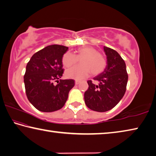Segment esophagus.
<instances>
[{
	"mask_svg": "<svg viewBox=\"0 0 156 156\" xmlns=\"http://www.w3.org/2000/svg\"><path fill=\"white\" fill-rule=\"evenodd\" d=\"M79 83H80V81L77 80H75V85H78Z\"/></svg>",
	"mask_w": 156,
	"mask_h": 156,
	"instance_id": "esophagus-1",
	"label": "esophagus"
}]
</instances>
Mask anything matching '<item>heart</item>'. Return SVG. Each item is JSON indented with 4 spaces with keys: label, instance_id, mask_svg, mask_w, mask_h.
<instances>
[{
    "label": "heart",
    "instance_id": "b5f03b06",
    "mask_svg": "<svg viewBox=\"0 0 156 156\" xmlns=\"http://www.w3.org/2000/svg\"><path fill=\"white\" fill-rule=\"evenodd\" d=\"M80 59V65L76 66L66 71L68 78L81 80L90 73L98 75L103 73L107 66L104 56L99 53L92 46H84L77 49L75 55L70 52H66L62 57V64L65 67H70L76 64Z\"/></svg>",
    "mask_w": 156,
    "mask_h": 156
}]
</instances>
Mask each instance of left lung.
<instances>
[{"label":"left lung","instance_id":"obj_1","mask_svg":"<svg viewBox=\"0 0 156 156\" xmlns=\"http://www.w3.org/2000/svg\"><path fill=\"white\" fill-rule=\"evenodd\" d=\"M107 56V66L102 73L88 80V89L84 93L87 107L99 112L110 110L123 97L128 75L126 65L121 55L112 48L103 47Z\"/></svg>","mask_w":156,"mask_h":156}]
</instances>
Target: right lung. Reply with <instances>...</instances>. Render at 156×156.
<instances>
[{
  "label": "right lung",
  "mask_w": 156,
  "mask_h": 156,
  "mask_svg": "<svg viewBox=\"0 0 156 156\" xmlns=\"http://www.w3.org/2000/svg\"><path fill=\"white\" fill-rule=\"evenodd\" d=\"M68 49L62 45L48 46L35 53L27 63L24 76L26 94L39 111L52 112L60 110L75 86L73 80H60L64 73L62 57ZM54 81L57 85L53 84Z\"/></svg>",
  "instance_id": "1"
}]
</instances>
